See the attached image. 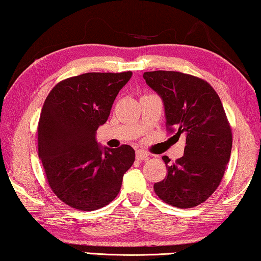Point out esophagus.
Wrapping results in <instances>:
<instances>
[{"instance_id":"34e87169","label":"esophagus","mask_w":261,"mask_h":261,"mask_svg":"<svg viewBox=\"0 0 261 261\" xmlns=\"http://www.w3.org/2000/svg\"><path fill=\"white\" fill-rule=\"evenodd\" d=\"M148 157H149V153L146 152V151H144V150H137V151H136V159H137L138 161H145V160H148Z\"/></svg>"}]
</instances>
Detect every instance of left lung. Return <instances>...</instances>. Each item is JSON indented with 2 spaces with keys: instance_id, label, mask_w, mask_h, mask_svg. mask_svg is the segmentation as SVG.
Segmentation results:
<instances>
[{
  "instance_id": "1",
  "label": "left lung",
  "mask_w": 261,
  "mask_h": 261,
  "mask_svg": "<svg viewBox=\"0 0 261 261\" xmlns=\"http://www.w3.org/2000/svg\"><path fill=\"white\" fill-rule=\"evenodd\" d=\"M162 99L169 130L186 136L185 153L169 157L167 176L153 185L157 196L177 208L204 202L218 188L232 151V130L218 93L204 80L174 71L143 74Z\"/></svg>"
}]
</instances>
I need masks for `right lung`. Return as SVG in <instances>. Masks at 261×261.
<instances>
[{"label":"right lung","instance_id":"1","mask_svg":"<svg viewBox=\"0 0 261 261\" xmlns=\"http://www.w3.org/2000/svg\"><path fill=\"white\" fill-rule=\"evenodd\" d=\"M131 75L84 73L62 80L47 95L38 126L39 159L49 187L69 207L89 212L111 202L135 162L130 145L102 148L95 138Z\"/></svg>","mask_w":261,"mask_h":261}]
</instances>
